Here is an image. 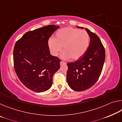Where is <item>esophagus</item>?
I'll use <instances>...</instances> for the list:
<instances>
[{
	"instance_id": "1",
	"label": "esophagus",
	"mask_w": 122,
	"mask_h": 122,
	"mask_svg": "<svg viewBox=\"0 0 122 122\" xmlns=\"http://www.w3.org/2000/svg\"><path fill=\"white\" fill-rule=\"evenodd\" d=\"M66 65V62H64V61H61L60 62V65Z\"/></svg>"
}]
</instances>
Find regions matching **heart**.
Segmentation results:
<instances>
[{
    "label": "heart",
    "mask_w": 122,
    "mask_h": 122,
    "mask_svg": "<svg viewBox=\"0 0 122 122\" xmlns=\"http://www.w3.org/2000/svg\"><path fill=\"white\" fill-rule=\"evenodd\" d=\"M90 37L86 30L71 27H66L56 32V38L51 37L48 40V47L51 54L57 56L62 51L64 59L71 58L77 60L83 56L89 47Z\"/></svg>",
    "instance_id": "heart-1"
}]
</instances>
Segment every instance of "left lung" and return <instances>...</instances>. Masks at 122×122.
I'll return each mask as SVG.
<instances>
[{"mask_svg":"<svg viewBox=\"0 0 122 122\" xmlns=\"http://www.w3.org/2000/svg\"><path fill=\"white\" fill-rule=\"evenodd\" d=\"M77 27L83 29L82 27ZM90 38L89 46L81 58L67 63V81L72 89L81 92L88 89L97 81L106 58L105 49L100 39L86 28Z\"/></svg>","mask_w":122,"mask_h":122,"instance_id":"1","label":"left lung"}]
</instances>
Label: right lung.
<instances>
[{
  "instance_id": "add662e5",
  "label": "right lung",
  "mask_w": 122,
  "mask_h": 122,
  "mask_svg": "<svg viewBox=\"0 0 122 122\" xmlns=\"http://www.w3.org/2000/svg\"><path fill=\"white\" fill-rule=\"evenodd\" d=\"M59 27L48 25L28 31L14 45L15 73L22 83L33 92L48 90L52 85L54 74L60 68L61 60L51 54L48 44Z\"/></svg>"
}]
</instances>
